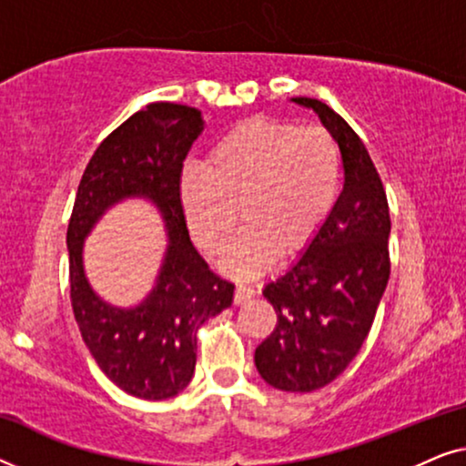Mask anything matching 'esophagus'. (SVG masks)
Instances as JSON below:
<instances>
[{"label":"esophagus","mask_w":466,"mask_h":466,"mask_svg":"<svg viewBox=\"0 0 466 466\" xmlns=\"http://www.w3.org/2000/svg\"><path fill=\"white\" fill-rule=\"evenodd\" d=\"M257 295V290L252 289V286H244V284H239L238 289H235V297H233V301H235V305H241V303H246V301H250V299Z\"/></svg>","instance_id":"esophagus-1"}]
</instances>
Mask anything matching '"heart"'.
I'll return each mask as SVG.
<instances>
[{
  "instance_id": "obj_1",
  "label": "heart",
  "mask_w": 466,
  "mask_h": 466,
  "mask_svg": "<svg viewBox=\"0 0 466 466\" xmlns=\"http://www.w3.org/2000/svg\"><path fill=\"white\" fill-rule=\"evenodd\" d=\"M341 187V148L320 125L250 118L235 125L209 150L206 169L187 167L180 180L188 231L208 254L228 248L225 269L252 278L278 254L305 250L333 212Z\"/></svg>"
}]
</instances>
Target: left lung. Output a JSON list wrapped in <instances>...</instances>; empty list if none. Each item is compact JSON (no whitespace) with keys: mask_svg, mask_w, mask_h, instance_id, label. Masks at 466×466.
<instances>
[{"mask_svg":"<svg viewBox=\"0 0 466 466\" xmlns=\"http://www.w3.org/2000/svg\"><path fill=\"white\" fill-rule=\"evenodd\" d=\"M311 107L341 148L343 190L303 257L265 286L276 309L254 352L260 378L286 392H314L346 371L365 343L390 278V212L384 184L356 131L322 101Z\"/></svg>","mask_w":466,"mask_h":466,"instance_id":"obj_1","label":"left lung"}]
</instances>
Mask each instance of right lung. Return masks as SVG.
Here are the masks:
<instances>
[{"label": "right lung", "mask_w": 466, "mask_h": 466, "mask_svg": "<svg viewBox=\"0 0 466 466\" xmlns=\"http://www.w3.org/2000/svg\"><path fill=\"white\" fill-rule=\"evenodd\" d=\"M203 131L201 112L150 104L97 146L76 193L67 225L69 299L82 339L101 371L137 399L176 397L197 362V330L231 308L235 286L190 244L180 201L184 158ZM125 196H148L170 231L157 286L133 310L112 309L94 295L81 267V241L98 216Z\"/></svg>", "instance_id": "add662e5"}]
</instances>
